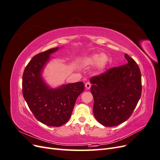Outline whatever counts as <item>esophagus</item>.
I'll return each mask as SVG.
<instances>
[{"label":"esophagus","instance_id":"esophagus-1","mask_svg":"<svg viewBox=\"0 0 160 160\" xmlns=\"http://www.w3.org/2000/svg\"><path fill=\"white\" fill-rule=\"evenodd\" d=\"M91 86V83H89V82H87V83H85V88L87 89H90Z\"/></svg>","mask_w":160,"mask_h":160}]
</instances>
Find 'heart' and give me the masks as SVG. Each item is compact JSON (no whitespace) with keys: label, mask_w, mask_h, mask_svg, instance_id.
Returning a JSON list of instances; mask_svg holds the SVG:
<instances>
[{"label":"heart","mask_w":160,"mask_h":160,"mask_svg":"<svg viewBox=\"0 0 160 160\" xmlns=\"http://www.w3.org/2000/svg\"><path fill=\"white\" fill-rule=\"evenodd\" d=\"M108 57L102 55L100 56L99 55H93L89 57L86 62L88 64H94L98 62V67L99 69H103L105 67L108 63Z\"/></svg>","instance_id":"1"}]
</instances>
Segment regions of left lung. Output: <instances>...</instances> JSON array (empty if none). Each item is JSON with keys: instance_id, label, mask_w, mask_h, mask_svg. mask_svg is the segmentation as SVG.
Segmentation results:
<instances>
[{"instance_id": "obj_1", "label": "left lung", "mask_w": 160, "mask_h": 160, "mask_svg": "<svg viewBox=\"0 0 160 160\" xmlns=\"http://www.w3.org/2000/svg\"><path fill=\"white\" fill-rule=\"evenodd\" d=\"M128 63L112 67L92 77L93 114L105 127L122 123L129 118L142 95V75L138 64L128 54Z\"/></svg>"}]
</instances>
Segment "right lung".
Masks as SVG:
<instances>
[{
	"mask_svg": "<svg viewBox=\"0 0 160 160\" xmlns=\"http://www.w3.org/2000/svg\"><path fill=\"white\" fill-rule=\"evenodd\" d=\"M58 47L38 53L26 66L22 75L24 99L35 118L49 126L59 127L71 117L75 101L84 91L83 82L50 89L42 81L41 72L49 56Z\"/></svg>",
	"mask_w": 160,
	"mask_h": 160,
	"instance_id": "1",
	"label": "right lung"
}]
</instances>
